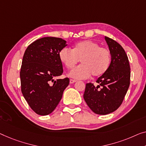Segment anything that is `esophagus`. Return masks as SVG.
<instances>
[{"mask_svg":"<svg viewBox=\"0 0 146 146\" xmlns=\"http://www.w3.org/2000/svg\"><path fill=\"white\" fill-rule=\"evenodd\" d=\"M76 81H77V80H74V79H70V80H69V82H70L71 84L74 83V82H75Z\"/></svg>","mask_w":146,"mask_h":146,"instance_id":"obj_1","label":"esophagus"}]
</instances>
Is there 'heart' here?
<instances>
[{"label": "heart", "mask_w": 146, "mask_h": 146, "mask_svg": "<svg viewBox=\"0 0 146 146\" xmlns=\"http://www.w3.org/2000/svg\"><path fill=\"white\" fill-rule=\"evenodd\" d=\"M59 59L68 69H73L80 60L81 65L70 71L69 75L76 79H85L91 74L94 77H100L107 71L111 62V52L94 41L85 40L76 43L72 50L67 48L61 50Z\"/></svg>", "instance_id": "b5f03b06"}]
</instances>
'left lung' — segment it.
<instances>
[{
    "label": "left lung",
    "mask_w": 146,
    "mask_h": 146,
    "mask_svg": "<svg viewBox=\"0 0 146 146\" xmlns=\"http://www.w3.org/2000/svg\"><path fill=\"white\" fill-rule=\"evenodd\" d=\"M111 52V63L107 71L100 77L95 86L86 83L84 99L90 110L98 115L117 110L123 103L130 85V67L123 48L113 39L105 36Z\"/></svg>",
    "instance_id": "1"
}]
</instances>
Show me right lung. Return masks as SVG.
I'll return each instance as SVG.
<instances>
[{"label": "right lung", "instance_id": "obj_1", "mask_svg": "<svg viewBox=\"0 0 146 146\" xmlns=\"http://www.w3.org/2000/svg\"><path fill=\"white\" fill-rule=\"evenodd\" d=\"M66 41L57 37H44L28 46L23 57L20 71L21 90L34 112L46 115L60 102L69 79L54 80L62 75L59 52Z\"/></svg>", "mask_w": 146, "mask_h": 146}]
</instances>
